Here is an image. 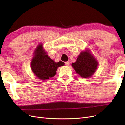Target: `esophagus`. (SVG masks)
Returning a JSON list of instances; mask_svg holds the SVG:
<instances>
[{
  "label": "esophagus",
  "mask_w": 125,
  "mask_h": 125,
  "mask_svg": "<svg viewBox=\"0 0 125 125\" xmlns=\"http://www.w3.org/2000/svg\"><path fill=\"white\" fill-rule=\"evenodd\" d=\"M65 64L66 65H69L70 64V62H69V61H67V62H66L65 63Z\"/></svg>",
  "instance_id": "1"
}]
</instances>
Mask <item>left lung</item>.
Listing matches in <instances>:
<instances>
[{
	"mask_svg": "<svg viewBox=\"0 0 125 125\" xmlns=\"http://www.w3.org/2000/svg\"><path fill=\"white\" fill-rule=\"evenodd\" d=\"M97 60L86 50L78 55L76 62L71 64L76 73L82 78H89L92 76L98 67Z\"/></svg>",
	"mask_w": 125,
	"mask_h": 125,
	"instance_id": "1",
	"label": "left lung"
}]
</instances>
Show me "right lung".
I'll return each instance as SVG.
<instances>
[{"label":"right lung","mask_w":125,"mask_h":125,"mask_svg":"<svg viewBox=\"0 0 125 125\" xmlns=\"http://www.w3.org/2000/svg\"><path fill=\"white\" fill-rule=\"evenodd\" d=\"M31 67L34 75L42 80L48 79L56 73L57 68L64 65L62 61L56 63L52 60L45 52L42 44H39L34 52Z\"/></svg>","instance_id":"obj_1"}]
</instances>
